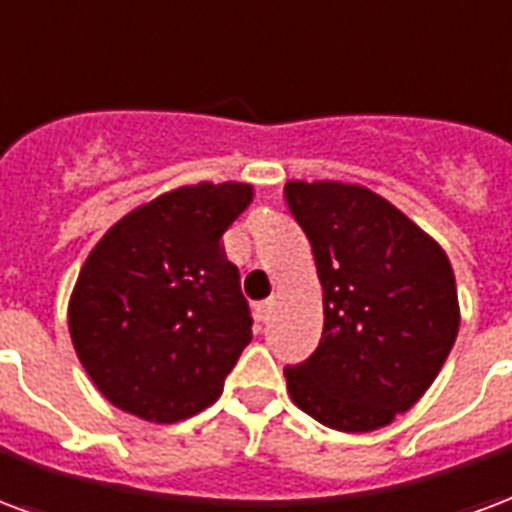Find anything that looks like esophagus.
<instances>
[{"instance_id":"1","label":"esophagus","mask_w":512,"mask_h":512,"mask_svg":"<svg viewBox=\"0 0 512 512\" xmlns=\"http://www.w3.org/2000/svg\"><path fill=\"white\" fill-rule=\"evenodd\" d=\"M271 312H274V298H266V301L255 304V314L260 323H266L268 317H271Z\"/></svg>"}]
</instances>
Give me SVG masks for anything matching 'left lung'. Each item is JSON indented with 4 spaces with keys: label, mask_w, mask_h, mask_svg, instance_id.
Instances as JSON below:
<instances>
[{
    "label": "left lung",
    "mask_w": 512,
    "mask_h": 512,
    "mask_svg": "<svg viewBox=\"0 0 512 512\" xmlns=\"http://www.w3.org/2000/svg\"><path fill=\"white\" fill-rule=\"evenodd\" d=\"M285 200L312 244L325 312L317 350L285 369L287 391L328 429H382L429 391L456 342L448 255L355 184L290 181Z\"/></svg>",
    "instance_id": "1"
}]
</instances>
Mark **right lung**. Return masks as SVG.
I'll list each match as a JSON object with an SVG mask.
<instances>
[{
    "mask_svg": "<svg viewBox=\"0 0 512 512\" xmlns=\"http://www.w3.org/2000/svg\"><path fill=\"white\" fill-rule=\"evenodd\" d=\"M249 203V184L179 187L119 219L86 257L70 336L113 407L176 423L219 399L252 342L238 268L222 244Z\"/></svg>",
    "mask_w": 512,
    "mask_h": 512,
    "instance_id": "obj_1",
    "label": "right lung"
}]
</instances>
